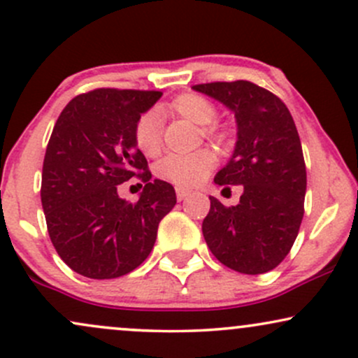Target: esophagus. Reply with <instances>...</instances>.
<instances>
[{
	"mask_svg": "<svg viewBox=\"0 0 358 358\" xmlns=\"http://www.w3.org/2000/svg\"><path fill=\"white\" fill-rule=\"evenodd\" d=\"M175 192H176V199L178 200H185L188 195L192 194V190H188V188H183V187H176Z\"/></svg>",
	"mask_w": 358,
	"mask_h": 358,
	"instance_id": "34e87169",
	"label": "esophagus"
}]
</instances>
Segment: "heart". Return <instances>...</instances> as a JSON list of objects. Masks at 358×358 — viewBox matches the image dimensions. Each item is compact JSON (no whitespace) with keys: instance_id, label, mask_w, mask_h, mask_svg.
Returning a JSON list of instances; mask_svg holds the SVG:
<instances>
[{"instance_id":"b5f03b06","label":"heart","mask_w":358,"mask_h":358,"mask_svg":"<svg viewBox=\"0 0 358 358\" xmlns=\"http://www.w3.org/2000/svg\"><path fill=\"white\" fill-rule=\"evenodd\" d=\"M168 110L175 115L202 125L200 132L207 139L222 143L226 141V129L212 124L217 117V108L209 98L197 93H183L168 103ZM134 141L137 148L146 156H156L163 146V125L156 110H146L141 113L134 125ZM217 166V156L212 149H199L190 155H168L158 161L155 173L158 178L170 182L176 187H197L209 178Z\"/></svg>"}]
</instances>
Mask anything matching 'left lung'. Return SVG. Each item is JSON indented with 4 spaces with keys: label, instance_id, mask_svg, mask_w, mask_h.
Here are the masks:
<instances>
[{
    "label": "left lung",
    "instance_id": "left-lung-1",
    "mask_svg": "<svg viewBox=\"0 0 358 358\" xmlns=\"http://www.w3.org/2000/svg\"><path fill=\"white\" fill-rule=\"evenodd\" d=\"M234 112L238 141L233 158L215 175L222 190L241 185L239 203L210 199L202 222L207 246L239 273L273 270L292 248L304 215L306 163L296 124L277 95L251 81L195 85Z\"/></svg>",
    "mask_w": 358,
    "mask_h": 358
}]
</instances>
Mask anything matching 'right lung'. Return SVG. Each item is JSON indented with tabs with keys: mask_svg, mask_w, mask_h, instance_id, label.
I'll return each instance as SVG.
<instances>
[{
	"mask_svg": "<svg viewBox=\"0 0 358 358\" xmlns=\"http://www.w3.org/2000/svg\"><path fill=\"white\" fill-rule=\"evenodd\" d=\"M161 95L98 88L74 96L54 125L41 199L50 241L76 273L101 280L132 272L149 257L159 221L175 207V188L151 180L134 141L137 119ZM134 176L145 188L129 204L116 188Z\"/></svg>",
	"mask_w": 358,
	"mask_h": 358,
	"instance_id": "1",
	"label": "right lung"
}]
</instances>
